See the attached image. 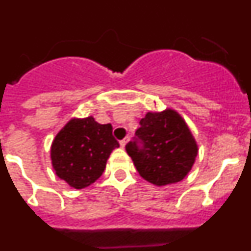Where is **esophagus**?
I'll list each match as a JSON object with an SVG mask.
<instances>
[{"label": "esophagus", "mask_w": 251, "mask_h": 251, "mask_svg": "<svg viewBox=\"0 0 251 251\" xmlns=\"http://www.w3.org/2000/svg\"><path fill=\"white\" fill-rule=\"evenodd\" d=\"M127 141L128 139L127 138H124V139H122L121 142H119V145L122 146V147H124V146H126V143H127Z\"/></svg>", "instance_id": "1"}]
</instances>
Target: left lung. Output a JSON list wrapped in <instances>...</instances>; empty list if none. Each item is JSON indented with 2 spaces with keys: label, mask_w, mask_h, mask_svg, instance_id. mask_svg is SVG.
Returning <instances> with one entry per match:
<instances>
[{
  "label": "left lung",
  "mask_w": 251,
  "mask_h": 251,
  "mask_svg": "<svg viewBox=\"0 0 251 251\" xmlns=\"http://www.w3.org/2000/svg\"><path fill=\"white\" fill-rule=\"evenodd\" d=\"M126 145L138 174L157 186L178 182L190 172L197 146L183 119L174 110L147 113Z\"/></svg>",
  "instance_id": "8db88e82"
}]
</instances>
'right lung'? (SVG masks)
<instances>
[{"instance_id":"obj_1","label":"right lung","mask_w":251,"mask_h":251,"mask_svg":"<svg viewBox=\"0 0 251 251\" xmlns=\"http://www.w3.org/2000/svg\"><path fill=\"white\" fill-rule=\"evenodd\" d=\"M110 124L93 117L72 119L57 133L51 146V159L57 176L74 188H84L103 175L106 159L119 143Z\"/></svg>"}]
</instances>
